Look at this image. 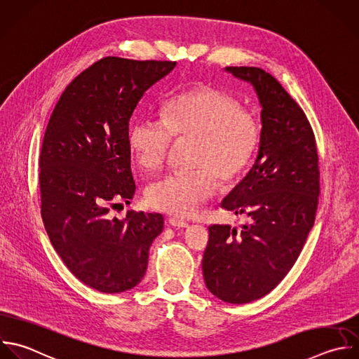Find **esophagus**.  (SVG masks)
Returning <instances> with one entry per match:
<instances>
[{"instance_id": "esophagus-1", "label": "esophagus", "mask_w": 359, "mask_h": 359, "mask_svg": "<svg viewBox=\"0 0 359 359\" xmlns=\"http://www.w3.org/2000/svg\"><path fill=\"white\" fill-rule=\"evenodd\" d=\"M168 224L172 226V227H178V229H184V227H188L189 223L182 220V219H178V217H170L168 219Z\"/></svg>"}]
</instances>
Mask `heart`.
<instances>
[{
	"label": "heart",
	"instance_id": "1",
	"mask_svg": "<svg viewBox=\"0 0 359 359\" xmlns=\"http://www.w3.org/2000/svg\"><path fill=\"white\" fill-rule=\"evenodd\" d=\"M174 140L195 143L191 153L195 170L156 181L147 199L158 210L187 217L215 194V175L231 182L247 172L261 147L262 125L237 98L205 86L174 97L164 107L163 119L140 116L129 135L136 161L147 171L164 165Z\"/></svg>",
	"mask_w": 359,
	"mask_h": 359
}]
</instances>
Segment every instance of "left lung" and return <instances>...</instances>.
I'll use <instances>...</instances> for the list:
<instances>
[{
  "label": "left lung",
  "instance_id": "1",
  "mask_svg": "<svg viewBox=\"0 0 359 359\" xmlns=\"http://www.w3.org/2000/svg\"><path fill=\"white\" fill-rule=\"evenodd\" d=\"M226 72L252 84L262 107V142L250 172L222 202L251 223L240 233L210 226L202 269L216 297L243 304L268 294L296 262L314 223L320 171L310 122L283 87L258 67Z\"/></svg>",
  "mask_w": 359,
  "mask_h": 359
}]
</instances>
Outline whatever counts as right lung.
I'll list each match as a JSON object with an SVG mask.
<instances>
[{"label":"right lung","instance_id":"1","mask_svg":"<svg viewBox=\"0 0 359 359\" xmlns=\"http://www.w3.org/2000/svg\"><path fill=\"white\" fill-rule=\"evenodd\" d=\"M175 62L104 57L65 90L39 158L41 213L52 245L83 283L104 293L135 287L163 231L160 213L109 208L133 198L129 121L144 93Z\"/></svg>","mask_w":359,"mask_h":359}]
</instances>
